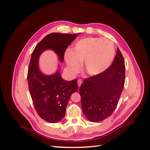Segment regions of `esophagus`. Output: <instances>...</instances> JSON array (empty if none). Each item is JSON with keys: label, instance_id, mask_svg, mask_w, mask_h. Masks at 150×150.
<instances>
[{"label": "esophagus", "instance_id": "1", "mask_svg": "<svg viewBox=\"0 0 150 150\" xmlns=\"http://www.w3.org/2000/svg\"><path fill=\"white\" fill-rule=\"evenodd\" d=\"M81 84H82V80L81 79L78 80V86H79V87H80V86H81Z\"/></svg>", "mask_w": 150, "mask_h": 150}]
</instances>
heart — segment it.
Segmentation results:
<instances>
[{"mask_svg":"<svg viewBox=\"0 0 150 150\" xmlns=\"http://www.w3.org/2000/svg\"><path fill=\"white\" fill-rule=\"evenodd\" d=\"M115 46L107 38L89 37L76 42L73 50H67L65 59L70 69L76 72L80 62L84 61V69L89 75H94L107 69L114 58Z\"/></svg>","mask_w":150,"mask_h":150,"instance_id":"b5f03b06","label":"heart"}]
</instances>
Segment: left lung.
<instances>
[{"instance_id":"1","label":"left lung","mask_w":150,"mask_h":150,"mask_svg":"<svg viewBox=\"0 0 150 150\" xmlns=\"http://www.w3.org/2000/svg\"><path fill=\"white\" fill-rule=\"evenodd\" d=\"M125 81V61L117 47L111 66L86 78L80 86L82 110L89 120L98 122L111 115L119 101Z\"/></svg>"}]
</instances>
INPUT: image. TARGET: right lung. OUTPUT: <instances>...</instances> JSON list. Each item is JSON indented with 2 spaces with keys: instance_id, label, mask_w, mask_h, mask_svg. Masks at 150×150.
Here are the masks:
<instances>
[{
  "instance_id": "right-lung-1",
  "label": "right lung",
  "mask_w": 150,
  "mask_h": 150,
  "mask_svg": "<svg viewBox=\"0 0 150 150\" xmlns=\"http://www.w3.org/2000/svg\"><path fill=\"white\" fill-rule=\"evenodd\" d=\"M76 35H47L37 44L31 55L27 74L29 91L38 114L47 122H58L65 116L70 97L78 90L77 79L65 81L59 71L52 75L42 74L38 66L39 57L44 50L50 49L63 62L65 51Z\"/></svg>"
}]
</instances>
